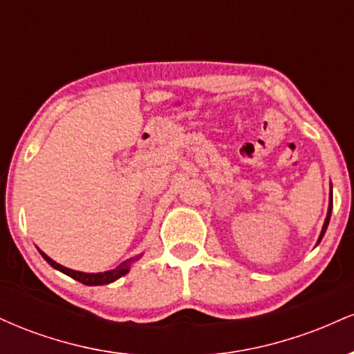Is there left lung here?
Instances as JSON below:
<instances>
[{
	"label": "left lung",
	"instance_id": "1",
	"mask_svg": "<svg viewBox=\"0 0 354 354\" xmlns=\"http://www.w3.org/2000/svg\"><path fill=\"white\" fill-rule=\"evenodd\" d=\"M331 208H333V194H331V201H330V208H328V216L324 219V225H323V230H321V234H319V239L318 243L321 241V238L324 236V233H326V228H328V223H330V218H331Z\"/></svg>",
	"mask_w": 354,
	"mask_h": 354
}]
</instances>
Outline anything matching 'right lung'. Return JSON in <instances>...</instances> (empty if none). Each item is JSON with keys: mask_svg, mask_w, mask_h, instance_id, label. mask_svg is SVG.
I'll return each instance as SVG.
<instances>
[{"mask_svg": "<svg viewBox=\"0 0 354 354\" xmlns=\"http://www.w3.org/2000/svg\"><path fill=\"white\" fill-rule=\"evenodd\" d=\"M41 256L44 259H46L48 263L53 268H56V270H59L61 273L71 276L73 279H76V281L83 283V284H88V286H98V284H108V283H113L116 281L118 278H121V276L128 273L129 270V261H133V259H128V261H123L121 265H118L115 270L111 271H104V273H81V271H75V270H70V268H64L58 265L56 261H53L50 256H46L43 253V251H39Z\"/></svg>", "mask_w": 354, "mask_h": 354, "instance_id": "1", "label": "right lung"}]
</instances>
